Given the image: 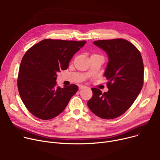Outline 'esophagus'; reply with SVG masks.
Returning a JSON list of instances; mask_svg holds the SVG:
<instances>
[{
  "label": "esophagus",
  "mask_w": 160,
  "mask_h": 160,
  "mask_svg": "<svg viewBox=\"0 0 160 160\" xmlns=\"http://www.w3.org/2000/svg\"><path fill=\"white\" fill-rule=\"evenodd\" d=\"M78 88H79V89H83V88H86V86H82V85H80V86H78Z\"/></svg>",
  "instance_id": "obj_1"
}]
</instances>
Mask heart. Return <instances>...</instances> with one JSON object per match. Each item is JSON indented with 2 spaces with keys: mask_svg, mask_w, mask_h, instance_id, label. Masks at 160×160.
Returning <instances> with one entry per match:
<instances>
[{
  "mask_svg": "<svg viewBox=\"0 0 160 160\" xmlns=\"http://www.w3.org/2000/svg\"><path fill=\"white\" fill-rule=\"evenodd\" d=\"M94 55H96V54H94Z\"/></svg>",
  "mask_w": 160,
  "mask_h": 160,
  "instance_id": "heart-1",
  "label": "heart"
}]
</instances>
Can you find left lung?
I'll return each mask as SVG.
<instances>
[{
  "label": "left lung",
  "instance_id": "1",
  "mask_svg": "<svg viewBox=\"0 0 160 160\" xmlns=\"http://www.w3.org/2000/svg\"><path fill=\"white\" fill-rule=\"evenodd\" d=\"M93 43L106 52L109 62L104 76L108 92L92 88L90 110L104 119L117 118L127 112L139 95L144 82V65L139 50L124 39L98 40Z\"/></svg>",
  "mask_w": 160,
  "mask_h": 160
}]
</instances>
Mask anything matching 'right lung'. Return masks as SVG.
Instances as JSON below:
<instances>
[{
  "mask_svg": "<svg viewBox=\"0 0 160 160\" xmlns=\"http://www.w3.org/2000/svg\"><path fill=\"white\" fill-rule=\"evenodd\" d=\"M86 41L46 39L30 48L22 58L18 87L27 110L43 120L61 113L71 98L77 92L75 84L57 86V72L68 68L74 54Z\"/></svg>",
  "mask_w": 160,
  "mask_h": 160,
  "instance_id": "right-lung-1",
  "label": "right lung"
}]
</instances>
